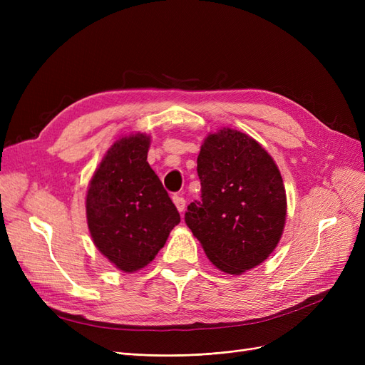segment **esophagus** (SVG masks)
Instances as JSON below:
<instances>
[{
	"label": "esophagus",
	"mask_w": 365,
	"mask_h": 365,
	"mask_svg": "<svg viewBox=\"0 0 365 365\" xmlns=\"http://www.w3.org/2000/svg\"><path fill=\"white\" fill-rule=\"evenodd\" d=\"M173 204L176 205V208H178L180 213L184 212V208H185V200H184L182 196L175 195V196H173Z\"/></svg>",
	"instance_id": "esophagus-1"
}]
</instances>
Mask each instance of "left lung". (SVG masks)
Returning <instances> with one entry per match:
<instances>
[{"label":"left lung","mask_w":365,"mask_h":365,"mask_svg":"<svg viewBox=\"0 0 365 365\" xmlns=\"http://www.w3.org/2000/svg\"><path fill=\"white\" fill-rule=\"evenodd\" d=\"M201 201L185 224L216 268L242 274L277 247L286 219L280 170L256 140L233 129L210 134L197 155Z\"/></svg>","instance_id":"obj_1"}]
</instances>
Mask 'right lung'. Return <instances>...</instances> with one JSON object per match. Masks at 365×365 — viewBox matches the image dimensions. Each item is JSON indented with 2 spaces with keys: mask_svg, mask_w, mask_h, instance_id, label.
Listing matches in <instances>:
<instances>
[{
  "mask_svg": "<svg viewBox=\"0 0 365 365\" xmlns=\"http://www.w3.org/2000/svg\"><path fill=\"white\" fill-rule=\"evenodd\" d=\"M149 137L115 141L86 193V219L94 245L120 271L145 268L180 224V213L148 163Z\"/></svg>",
  "mask_w": 365,
  "mask_h": 365,
  "instance_id": "add662e5",
  "label": "right lung"
}]
</instances>
